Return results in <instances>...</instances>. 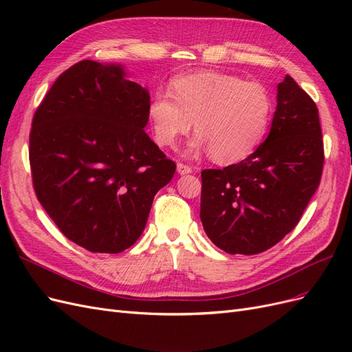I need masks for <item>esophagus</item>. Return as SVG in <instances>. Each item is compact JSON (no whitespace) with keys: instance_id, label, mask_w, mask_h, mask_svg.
I'll return each instance as SVG.
<instances>
[{"instance_id":"esophagus-1","label":"esophagus","mask_w":352,"mask_h":352,"mask_svg":"<svg viewBox=\"0 0 352 352\" xmlns=\"http://www.w3.org/2000/svg\"><path fill=\"white\" fill-rule=\"evenodd\" d=\"M177 173H179V175H189V173H192V167L186 166V164H184V163H179V164H177Z\"/></svg>"}]
</instances>
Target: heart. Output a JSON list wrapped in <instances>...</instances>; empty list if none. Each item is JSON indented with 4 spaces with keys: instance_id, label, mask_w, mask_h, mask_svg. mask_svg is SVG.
Returning <instances> with one entry per match:
<instances>
[{
    "instance_id": "obj_1",
    "label": "heart",
    "mask_w": 352,
    "mask_h": 352,
    "mask_svg": "<svg viewBox=\"0 0 352 352\" xmlns=\"http://www.w3.org/2000/svg\"><path fill=\"white\" fill-rule=\"evenodd\" d=\"M168 92L155 94L148 107L160 146H175L194 122L190 150H207L214 162L232 164L251 155L269 129L273 100L260 82L201 70L175 78Z\"/></svg>"
}]
</instances>
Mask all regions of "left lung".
<instances>
[{"instance_id": "8db88e82", "label": "left lung", "mask_w": 352, "mask_h": 352, "mask_svg": "<svg viewBox=\"0 0 352 352\" xmlns=\"http://www.w3.org/2000/svg\"><path fill=\"white\" fill-rule=\"evenodd\" d=\"M323 163L317 105L286 76L267 140L241 163L201 172L199 217L207 236L229 254L267 251L301 220Z\"/></svg>"}]
</instances>
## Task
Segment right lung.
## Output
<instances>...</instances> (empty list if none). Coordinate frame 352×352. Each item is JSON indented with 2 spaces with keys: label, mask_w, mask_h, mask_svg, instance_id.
Here are the masks:
<instances>
[{
  "label": "right lung",
  "mask_w": 352,
  "mask_h": 352,
  "mask_svg": "<svg viewBox=\"0 0 352 352\" xmlns=\"http://www.w3.org/2000/svg\"><path fill=\"white\" fill-rule=\"evenodd\" d=\"M150 94L120 66L82 60L63 72L29 135L38 201L67 239L117 254L141 236L176 163L144 131Z\"/></svg>",
  "instance_id": "1"
}]
</instances>
